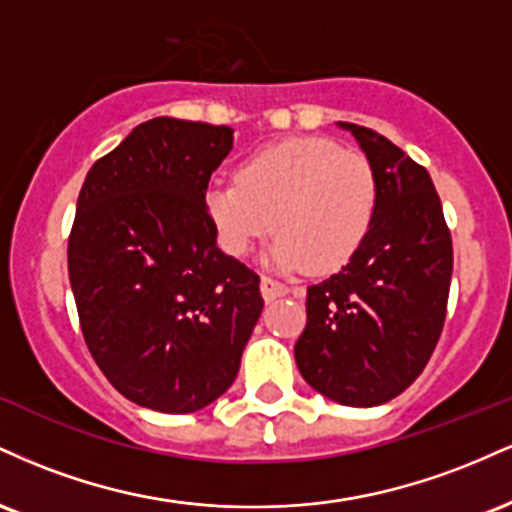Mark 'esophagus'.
I'll return each mask as SVG.
<instances>
[{"label": "esophagus", "mask_w": 512, "mask_h": 512, "mask_svg": "<svg viewBox=\"0 0 512 512\" xmlns=\"http://www.w3.org/2000/svg\"><path fill=\"white\" fill-rule=\"evenodd\" d=\"M260 289H262L264 301H274V298H281V296H286V293H291L289 286L281 284V281L272 279V276H262Z\"/></svg>", "instance_id": "esophagus-1"}]
</instances>
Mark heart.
<instances>
[{
    "mask_svg": "<svg viewBox=\"0 0 512 512\" xmlns=\"http://www.w3.org/2000/svg\"><path fill=\"white\" fill-rule=\"evenodd\" d=\"M378 199L368 156L332 139L298 137L257 151L233 182H214L204 207L228 255H248L274 231L269 257L276 267L325 274L361 248Z\"/></svg>",
    "mask_w": 512,
    "mask_h": 512,
    "instance_id": "1",
    "label": "heart"
}]
</instances>
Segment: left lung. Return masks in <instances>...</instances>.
Returning <instances> with one entry per match:
<instances>
[{
  "label": "left lung",
  "instance_id": "8db88e82",
  "mask_svg": "<svg viewBox=\"0 0 512 512\" xmlns=\"http://www.w3.org/2000/svg\"><path fill=\"white\" fill-rule=\"evenodd\" d=\"M378 173V214L356 255L308 286L296 363L305 383L346 407H375L426 368L448 313L452 238L424 166L373 129L339 122Z\"/></svg>",
  "mask_w": 512,
  "mask_h": 512
}]
</instances>
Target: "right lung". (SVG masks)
I'll use <instances>...</instances> for the list:
<instances>
[{
	"label": "right lung",
	"mask_w": 512,
	"mask_h": 512,
	"mask_svg": "<svg viewBox=\"0 0 512 512\" xmlns=\"http://www.w3.org/2000/svg\"><path fill=\"white\" fill-rule=\"evenodd\" d=\"M233 129L154 117L88 170L67 245L81 332L120 395L190 414L236 380L260 276L216 248L204 195Z\"/></svg>",
	"instance_id": "1"
}]
</instances>
